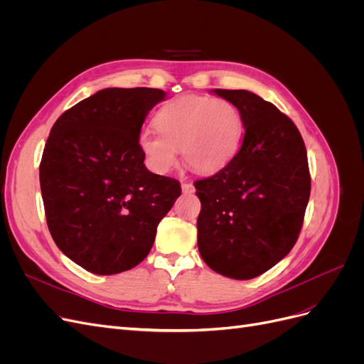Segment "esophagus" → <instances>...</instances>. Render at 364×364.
<instances>
[{"label": "esophagus", "mask_w": 364, "mask_h": 364, "mask_svg": "<svg viewBox=\"0 0 364 364\" xmlns=\"http://www.w3.org/2000/svg\"><path fill=\"white\" fill-rule=\"evenodd\" d=\"M183 194H191L194 191V185L191 182H182Z\"/></svg>", "instance_id": "esophagus-1"}]
</instances>
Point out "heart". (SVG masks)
Masks as SVG:
<instances>
[{"instance_id": "obj_1", "label": "heart", "mask_w": 364, "mask_h": 364, "mask_svg": "<svg viewBox=\"0 0 364 364\" xmlns=\"http://www.w3.org/2000/svg\"><path fill=\"white\" fill-rule=\"evenodd\" d=\"M158 130L146 129L138 146L149 167L168 173L178 164V150L199 173H215L232 161L243 141V118L223 98L185 95L164 105L155 115Z\"/></svg>"}]
</instances>
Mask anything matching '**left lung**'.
Wrapping results in <instances>:
<instances>
[{
  "label": "left lung",
  "instance_id": "left-lung-1",
  "mask_svg": "<svg viewBox=\"0 0 364 364\" xmlns=\"http://www.w3.org/2000/svg\"><path fill=\"white\" fill-rule=\"evenodd\" d=\"M243 118L241 149L211 178L196 181L197 245L214 272L252 279L293 249L310 199L304 139L279 109L245 90H214Z\"/></svg>",
  "mask_w": 364,
  "mask_h": 364
}]
</instances>
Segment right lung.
Masks as SVG:
<instances>
[{
  "label": "right lung",
  "mask_w": 364,
  "mask_h": 364,
  "mask_svg": "<svg viewBox=\"0 0 364 364\" xmlns=\"http://www.w3.org/2000/svg\"><path fill=\"white\" fill-rule=\"evenodd\" d=\"M155 87H106L65 111L39 167L47 225L71 261L95 274L144 259L181 183L144 165L138 135L165 98Z\"/></svg>",
  "instance_id": "add662e5"
}]
</instances>
